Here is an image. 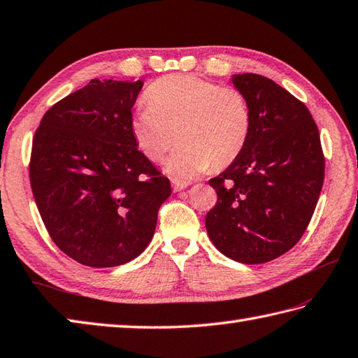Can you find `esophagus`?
<instances>
[{
  "mask_svg": "<svg viewBox=\"0 0 358 358\" xmlns=\"http://www.w3.org/2000/svg\"><path fill=\"white\" fill-rule=\"evenodd\" d=\"M187 187V183L186 181H181V180H172V189L175 192H180L183 191V189Z\"/></svg>",
  "mask_w": 358,
  "mask_h": 358,
  "instance_id": "obj_1",
  "label": "esophagus"
}]
</instances>
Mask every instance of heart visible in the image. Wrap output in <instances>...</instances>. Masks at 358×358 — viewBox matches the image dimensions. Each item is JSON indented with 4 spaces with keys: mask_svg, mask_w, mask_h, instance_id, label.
<instances>
[{
    "mask_svg": "<svg viewBox=\"0 0 358 358\" xmlns=\"http://www.w3.org/2000/svg\"><path fill=\"white\" fill-rule=\"evenodd\" d=\"M144 101L147 107H139L130 119L133 139L152 163L163 159L178 139L166 164L175 177L192 178L209 167L223 169L248 144L253 113L237 88L173 74L149 85Z\"/></svg>",
    "mask_w": 358,
    "mask_h": 358,
    "instance_id": "obj_1",
    "label": "heart"
}]
</instances>
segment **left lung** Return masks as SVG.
Segmentation results:
<instances>
[{
  "instance_id": "left-lung-1",
  "label": "left lung",
  "mask_w": 358,
  "mask_h": 358,
  "mask_svg": "<svg viewBox=\"0 0 358 358\" xmlns=\"http://www.w3.org/2000/svg\"><path fill=\"white\" fill-rule=\"evenodd\" d=\"M247 96L253 127L245 150L209 180L215 206L206 229L233 261L264 264L295 247L309 227L324 181V153L309 108L267 77H233Z\"/></svg>"
}]
</instances>
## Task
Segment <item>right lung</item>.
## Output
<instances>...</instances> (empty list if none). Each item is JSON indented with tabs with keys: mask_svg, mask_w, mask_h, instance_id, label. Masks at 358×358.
I'll return each mask as SVG.
<instances>
[{
	"mask_svg": "<svg viewBox=\"0 0 358 358\" xmlns=\"http://www.w3.org/2000/svg\"><path fill=\"white\" fill-rule=\"evenodd\" d=\"M143 82L93 79L41 117L32 139L35 203L57 247L87 267L130 262L155 233L171 181L130 130Z\"/></svg>",
	"mask_w": 358,
	"mask_h": 358,
	"instance_id": "add662e5",
	"label": "right lung"
}]
</instances>
